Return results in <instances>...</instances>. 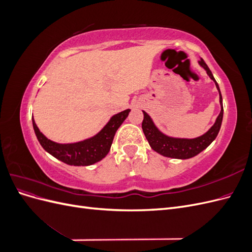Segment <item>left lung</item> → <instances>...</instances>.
<instances>
[{
    "label": "left lung",
    "instance_id": "obj_1",
    "mask_svg": "<svg viewBox=\"0 0 252 252\" xmlns=\"http://www.w3.org/2000/svg\"><path fill=\"white\" fill-rule=\"evenodd\" d=\"M199 64L204 68L209 75V78L216 83V86L219 90L220 94V112L219 117L216 120V123L209 129V130L204 133L201 136H197L194 139H180V138H172V136H168L161 132L158 129V127L155 125L154 121L148 114L143 111L144 113V120L142 123L143 132L146 136V139L150 145V147L157 151L158 154L162 155L167 158H180V159H186L190 158L196 155H199L204 149L207 148L209 145L215 141L217 135L220 131V125H222L223 120V98L222 94H220V90L218 85L216 79L213 78V75L209 69V67L204 62V60L201 59L199 61Z\"/></svg>",
    "mask_w": 252,
    "mask_h": 252
}]
</instances>
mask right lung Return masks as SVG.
I'll return each mask as SVG.
<instances>
[{
	"label": "right lung",
	"mask_w": 252,
	"mask_h": 252,
	"mask_svg": "<svg viewBox=\"0 0 252 252\" xmlns=\"http://www.w3.org/2000/svg\"><path fill=\"white\" fill-rule=\"evenodd\" d=\"M129 112H130V109H126L114 114L102 130L93 138L71 144H59L52 142L40 131L33 119L32 125L37 141L48 154L68 165L89 166L101 161L107 156L114 134L122 123L126 120Z\"/></svg>",
	"instance_id": "1"
}]
</instances>
